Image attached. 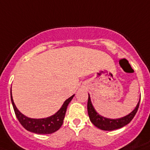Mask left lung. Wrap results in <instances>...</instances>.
<instances>
[{
    "mask_svg": "<svg viewBox=\"0 0 150 150\" xmlns=\"http://www.w3.org/2000/svg\"><path fill=\"white\" fill-rule=\"evenodd\" d=\"M139 103L140 99L135 109L133 110L128 115H126L123 117H121V118L110 119L101 116L96 111V110L92 104L91 100H90L89 94L87 110H88V114H89V119H90V121L94 125L100 128V129H101V130L112 131L122 128L124 126H125L126 125H128V123H130V121L132 120L133 117H135V114L137 113V110L139 109Z\"/></svg>",
    "mask_w": 150,
    "mask_h": 150,
    "instance_id": "obj_1",
    "label": "left lung"
}]
</instances>
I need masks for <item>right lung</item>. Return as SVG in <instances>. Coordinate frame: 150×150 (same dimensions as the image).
I'll return each mask as SVG.
<instances>
[{"label": "right lung", "mask_w": 150, "mask_h": 150, "mask_svg": "<svg viewBox=\"0 0 150 150\" xmlns=\"http://www.w3.org/2000/svg\"><path fill=\"white\" fill-rule=\"evenodd\" d=\"M74 96L75 95H73L69 97L68 100H66L62 105V107L54 115L46 117V118H30V117L25 116L24 114H22L18 110L15 103L13 101L11 89V100L16 117L18 118L20 124L27 131L36 133V134H51V133L55 132L56 131L58 130L63 124L68 105L69 104L71 100H72Z\"/></svg>", "instance_id": "right-lung-1"}]
</instances>
